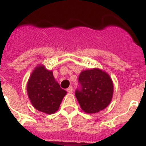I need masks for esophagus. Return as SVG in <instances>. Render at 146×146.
<instances>
[{
	"instance_id": "esophagus-1",
	"label": "esophagus",
	"mask_w": 146,
	"mask_h": 146,
	"mask_svg": "<svg viewBox=\"0 0 146 146\" xmlns=\"http://www.w3.org/2000/svg\"><path fill=\"white\" fill-rule=\"evenodd\" d=\"M66 91H67V92H69V93H72V92H73V87L70 86L68 89H66Z\"/></svg>"
}]
</instances>
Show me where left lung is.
<instances>
[{
  "instance_id": "left-lung-1",
  "label": "left lung",
  "mask_w": 146,
  "mask_h": 146,
  "mask_svg": "<svg viewBox=\"0 0 146 146\" xmlns=\"http://www.w3.org/2000/svg\"><path fill=\"white\" fill-rule=\"evenodd\" d=\"M80 88L75 92L82 111L94 113L104 110L111 103L113 86L110 76L100 69L81 72L79 76Z\"/></svg>"
}]
</instances>
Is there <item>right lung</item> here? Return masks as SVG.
<instances>
[{"mask_svg":"<svg viewBox=\"0 0 146 146\" xmlns=\"http://www.w3.org/2000/svg\"><path fill=\"white\" fill-rule=\"evenodd\" d=\"M27 92L31 103L38 111L51 114L58 110L66 92L60 87L52 71L44 66L35 67L27 84Z\"/></svg>","mask_w":146,"mask_h":146,"instance_id":"add662e5","label":"right lung"}]
</instances>
